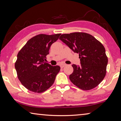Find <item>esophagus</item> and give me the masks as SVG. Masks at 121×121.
<instances>
[{
  "label": "esophagus",
  "mask_w": 121,
  "mask_h": 121,
  "mask_svg": "<svg viewBox=\"0 0 121 121\" xmlns=\"http://www.w3.org/2000/svg\"><path fill=\"white\" fill-rule=\"evenodd\" d=\"M65 65H66V64H65V63H61V64L60 65V66L61 68H63Z\"/></svg>",
  "instance_id": "34e87169"
}]
</instances>
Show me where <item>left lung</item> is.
<instances>
[{
  "label": "left lung",
  "instance_id": "obj_1",
  "mask_svg": "<svg viewBox=\"0 0 121 121\" xmlns=\"http://www.w3.org/2000/svg\"><path fill=\"white\" fill-rule=\"evenodd\" d=\"M59 39L79 54L81 65H72L73 71L69 76L71 82L83 90H90L97 86L105 77L108 63L103 45L85 32L62 34Z\"/></svg>",
  "mask_w": 121,
  "mask_h": 121
}]
</instances>
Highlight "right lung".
Listing matches in <instances>:
<instances>
[{
    "mask_svg": "<svg viewBox=\"0 0 121 121\" xmlns=\"http://www.w3.org/2000/svg\"><path fill=\"white\" fill-rule=\"evenodd\" d=\"M60 35H37L30 39L19 51L15 68L18 79L29 91L42 93L54 83L60 67L52 66L45 61L51 46Z\"/></svg>",
    "mask_w": 121,
    "mask_h": 121,
    "instance_id": "add662e5",
    "label": "right lung"
}]
</instances>
